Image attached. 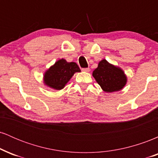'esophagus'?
I'll return each mask as SVG.
<instances>
[{
	"label": "esophagus",
	"mask_w": 158,
	"mask_h": 158,
	"mask_svg": "<svg viewBox=\"0 0 158 158\" xmlns=\"http://www.w3.org/2000/svg\"><path fill=\"white\" fill-rule=\"evenodd\" d=\"M81 70H82V71H85V72H89L90 71V68H82V69H81Z\"/></svg>",
	"instance_id": "34e87169"
}]
</instances>
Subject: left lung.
Listing matches in <instances>:
<instances>
[{
	"label": "left lung",
	"instance_id": "obj_1",
	"mask_svg": "<svg viewBox=\"0 0 158 158\" xmlns=\"http://www.w3.org/2000/svg\"><path fill=\"white\" fill-rule=\"evenodd\" d=\"M93 77L104 91H118L126 84V77L120 68L110 64L106 59L99 61Z\"/></svg>",
	"mask_w": 158,
	"mask_h": 158
}]
</instances>
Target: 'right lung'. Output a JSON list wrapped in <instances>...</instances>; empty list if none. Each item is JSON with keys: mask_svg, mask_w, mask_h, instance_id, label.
Returning a JSON list of instances; mask_svg holds the SVG:
<instances>
[{"mask_svg": "<svg viewBox=\"0 0 158 158\" xmlns=\"http://www.w3.org/2000/svg\"><path fill=\"white\" fill-rule=\"evenodd\" d=\"M77 63L68 62L61 59L57 61L53 66L44 73V81L50 88L56 90H61L64 88V85L68 82L70 78L76 72H80Z\"/></svg>", "mask_w": 158, "mask_h": 158, "instance_id": "add662e5", "label": "right lung"}]
</instances>
